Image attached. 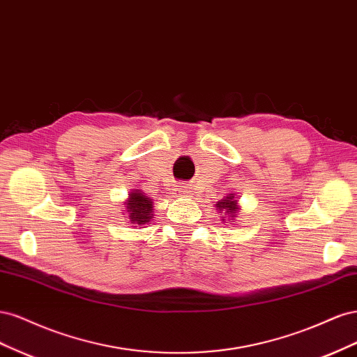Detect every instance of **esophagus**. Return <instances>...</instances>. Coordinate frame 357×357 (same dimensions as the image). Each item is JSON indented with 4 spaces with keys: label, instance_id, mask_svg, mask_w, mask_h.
<instances>
[{
    "label": "esophagus",
    "instance_id": "1",
    "mask_svg": "<svg viewBox=\"0 0 357 357\" xmlns=\"http://www.w3.org/2000/svg\"><path fill=\"white\" fill-rule=\"evenodd\" d=\"M189 186H186L185 183H181V185H177L176 186V189H174V195L177 197V198H185V197H188L189 195Z\"/></svg>",
    "mask_w": 357,
    "mask_h": 357
}]
</instances>
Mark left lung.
Returning <instances> with one entry per match:
<instances>
[{"label":"left lung","mask_w":357,"mask_h":357,"mask_svg":"<svg viewBox=\"0 0 357 357\" xmlns=\"http://www.w3.org/2000/svg\"><path fill=\"white\" fill-rule=\"evenodd\" d=\"M215 207H218L219 210H225L228 214H232L236 211V201L234 199L232 193H229V197H226L225 199H222L220 202L215 204Z\"/></svg>","instance_id":"1"}]
</instances>
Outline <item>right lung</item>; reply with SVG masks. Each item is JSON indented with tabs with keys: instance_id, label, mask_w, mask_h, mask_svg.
<instances>
[{
	"instance_id": "obj_1",
	"label": "right lung",
	"mask_w": 357,
	"mask_h": 357,
	"mask_svg": "<svg viewBox=\"0 0 357 357\" xmlns=\"http://www.w3.org/2000/svg\"><path fill=\"white\" fill-rule=\"evenodd\" d=\"M126 207H128V213H129V219H131V222L138 226H143V225L149 223L153 218L152 199L143 195V193L138 190L131 192Z\"/></svg>"
}]
</instances>
